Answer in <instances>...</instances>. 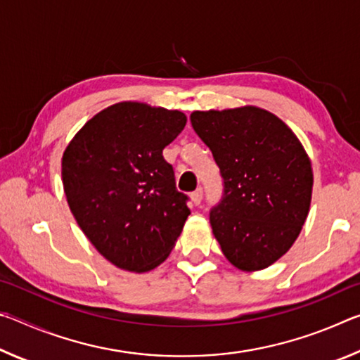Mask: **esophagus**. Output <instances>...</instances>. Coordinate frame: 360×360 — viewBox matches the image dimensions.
I'll return each instance as SVG.
<instances>
[{"label":"esophagus","mask_w":360,"mask_h":360,"mask_svg":"<svg viewBox=\"0 0 360 360\" xmlns=\"http://www.w3.org/2000/svg\"><path fill=\"white\" fill-rule=\"evenodd\" d=\"M202 198H203V188L198 187L197 191L192 192V202L195 205H200V203H202Z\"/></svg>","instance_id":"esophagus-1"}]
</instances>
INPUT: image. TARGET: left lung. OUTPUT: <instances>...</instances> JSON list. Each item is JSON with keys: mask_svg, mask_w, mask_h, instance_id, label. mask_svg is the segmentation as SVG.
I'll use <instances>...</instances> for the list:
<instances>
[{"mask_svg": "<svg viewBox=\"0 0 360 360\" xmlns=\"http://www.w3.org/2000/svg\"><path fill=\"white\" fill-rule=\"evenodd\" d=\"M192 127L222 178L210 222L236 268H266L289 251L311 202L313 169L303 146L276 115L254 106L195 111Z\"/></svg>", "mask_w": 360, "mask_h": 360, "instance_id": "8db88e82", "label": "left lung"}]
</instances>
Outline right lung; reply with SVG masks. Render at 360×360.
Returning a JSON list of instances; mask_svg holds the SVG:
<instances>
[{"instance_id":"1","label":"right lung","mask_w":360,"mask_h":360,"mask_svg":"<svg viewBox=\"0 0 360 360\" xmlns=\"http://www.w3.org/2000/svg\"><path fill=\"white\" fill-rule=\"evenodd\" d=\"M179 111L117 103L90 119L66 148L62 179L79 227L103 257L149 271L172 252L191 210L163 149L184 130Z\"/></svg>"}]
</instances>
